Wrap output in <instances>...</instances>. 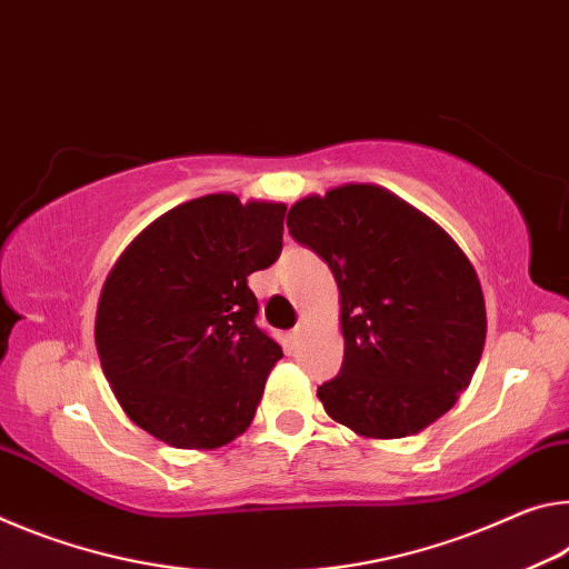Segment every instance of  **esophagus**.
<instances>
[{"mask_svg":"<svg viewBox=\"0 0 569 569\" xmlns=\"http://www.w3.org/2000/svg\"><path fill=\"white\" fill-rule=\"evenodd\" d=\"M305 332H307V322H305V320H300V322H297V328L292 330V340H295V342H300V340L305 338Z\"/></svg>","mask_w":569,"mask_h":569,"instance_id":"esophagus-1","label":"esophagus"}]
</instances>
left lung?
Here are the masks:
<instances>
[{
	"instance_id": "1",
	"label": "left lung",
	"mask_w": 569,
	"mask_h": 569,
	"mask_svg": "<svg viewBox=\"0 0 569 569\" xmlns=\"http://www.w3.org/2000/svg\"><path fill=\"white\" fill-rule=\"evenodd\" d=\"M290 234L332 269L346 356L318 388L358 436L423 431L471 383L487 307L469 257L439 223L380 186L346 183L300 199Z\"/></svg>"
}]
</instances>
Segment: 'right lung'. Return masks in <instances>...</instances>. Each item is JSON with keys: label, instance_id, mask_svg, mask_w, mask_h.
Wrapping results in <instances>:
<instances>
[{"label": "right lung", "instance_id": "obj_1", "mask_svg": "<svg viewBox=\"0 0 569 569\" xmlns=\"http://www.w3.org/2000/svg\"><path fill=\"white\" fill-rule=\"evenodd\" d=\"M284 203L209 193L130 241L102 284L96 346L130 421L176 449H219L251 423L282 348L257 328L247 277L277 262Z\"/></svg>", "mask_w": 569, "mask_h": 569}]
</instances>
